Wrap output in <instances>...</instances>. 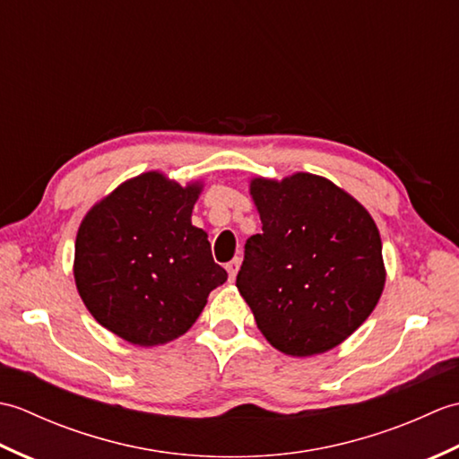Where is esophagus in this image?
<instances>
[{
	"label": "esophagus",
	"mask_w": 459,
	"mask_h": 459,
	"mask_svg": "<svg viewBox=\"0 0 459 459\" xmlns=\"http://www.w3.org/2000/svg\"><path fill=\"white\" fill-rule=\"evenodd\" d=\"M238 264H240V260L238 258H235V260H230V262H227V272H229V280L232 281L235 280V276H237V270H238Z\"/></svg>",
	"instance_id": "obj_1"
}]
</instances>
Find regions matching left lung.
Here are the masks:
<instances>
[{
  "mask_svg": "<svg viewBox=\"0 0 459 459\" xmlns=\"http://www.w3.org/2000/svg\"><path fill=\"white\" fill-rule=\"evenodd\" d=\"M262 232L245 245L237 288L272 347L309 357L363 325L383 294V242L368 211L311 173L255 178Z\"/></svg>",
  "mask_w": 459,
  "mask_h": 459,
  "instance_id": "8db88e82",
  "label": "left lung"
}]
</instances>
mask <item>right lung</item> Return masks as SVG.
<instances>
[{"instance_id":"add662e5","label":"right lung","mask_w":459,"mask_h":459,"mask_svg":"<svg viewBox=\"0 0 459 459\" xmlns=\"http://www.w3.org/2000/svg\"><path fill=\"white\" fill-rule=\"evenodd\" d=\"M203 191L160 171L124 181L86 212L74 242V281L102 327L132 345L178 339L227 281L207 232L191 224Z\"/></svg>"}]
</instances>
